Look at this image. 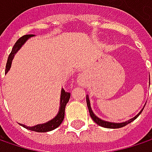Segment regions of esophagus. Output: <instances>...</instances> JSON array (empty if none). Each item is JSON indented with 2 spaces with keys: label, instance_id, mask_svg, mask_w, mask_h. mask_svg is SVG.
Returning <instances> with one entry per match:
<instances>
[{
  "label": "esophagus",
  "instance_id": "esophagus-1",
  "mask_svg": "<svg viewBox=\"0 0 152 152\" xmlns=\"http://www.w3.org/2000/svg\"><path fill=\"white\" fill-rule=\"evenodd\" d=\"M84 81H85V76H84L83 74H80V76H78V78H77L78 83H79V84H83Z\"/></svg>",
  "mask_w": 152,
  "mask_h": 152
}]
</instances>
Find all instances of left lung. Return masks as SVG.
Returning a JSON list of instances; mask_svg holds the SVG:
<instances>
[{
	"label": "left lung",
	"instance_id": "1",
	"mask_svg": "<svg viewBox=\"0 0 152 152\" xmlns=\"http://www.w3.org/2000/svg\"><path fill=\"white\" fill-rule=\"evenodd\" d=\"M86 102H87V106H88V109H89V113H90V115H91V119L93 120V121H95L98 125H99V126H101V127H103V128H106V129H120V128H122V127H124V126H126V125H128L129 123H130V122H132L133 121H135L136 119H137V117L140 115V113L142 112V110H143V108H144V106H143V108L139 112V113L137 114L134 118H132V119H130V120H129V121H125V122H121V123H114V122H109V121H103V120H101V119H99V117H97L94 113H93V112H92V110H91V104H90V99H89V97L87 96L86 97Z\"/></svg>",
	"mask_w": 152,
	"mask_h": 152
}]
</instances>
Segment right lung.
<instances>
[{"mask_svg": "<svg viewBox=\"0 0 152 152\" xmlns=\"http://www.w3.org/2000/svg\"><path fill=\"white\" fill-rule=\"evenodd\" d=\"M33 35L32 34H30V35H24L23 37H21L13 46L12 48V51L10 53V54L9 55V58H8V61H7V64H6V69H5V73L7 74L8 71L10 70V67H11V63H12V60L15 56V54L16 53V52L21 48V46H23L26 40L28 39H30L31 37H32ZM69 98H70V93L69 92H67L65 91L63 89L61 90V102H60V110H59V113H57V115L51 121H47L44 124H38L36 126H33V127H27L25 125H23L21 124V126H23V128L29 129V130H31V131H36V132H48V131H51V130H53L54 129L58 128L63 119H64V114H65V106L67 105V103L69 102Z\"/></svg>", "mask_w": 152, "mask_h": 152, "instance_id": "obj_1", "label": "right lung"}]
</instances>
